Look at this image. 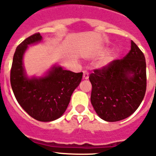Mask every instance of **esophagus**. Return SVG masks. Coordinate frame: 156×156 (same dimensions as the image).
Returning <instances> with one entry per match:
<instances>
[{
    "instance_id": "esophagus-1",
    "label": "esophagus",
    "mask_w": 156,
    "mask_h": 156,
    "mask_svg": "<svg viewBox=\"0 0 156 156\" xmlns=\"http://www.w3.org/2000/svg\"><path fill=\"white\" fill-rule=\"evenodd\" d=\"M83 78L84 80H87L89 78V73H88L87 70H84V71L83 72Z\"/></svg>"
}]
</instances>
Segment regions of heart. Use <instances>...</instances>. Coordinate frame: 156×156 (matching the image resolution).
<instances>
[{
	"instance_id": "obj_1",
	"label": "heart",
	"mask_w": 156,
	"mask_h": 156,
	"mask_svg": "<svg viewBox=\"0 0 156 156\" xmlns=\"http://www.w3.org/2000/svg\"><path fill=\"white\" fill-rule=\"evenodd\" d=\"M115 58V57L114 55H112V54H108V55H107L105 56V57L103 58L102 61H101V64L102 65V66H105V65L109 64L111 62L113 61Z\"/></svg>"
}]
</instances>
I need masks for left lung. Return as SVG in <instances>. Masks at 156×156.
<instances>
[{
  "label": "left lung",
  "mask_w": 156,
  "mask_h": 156,
  "mask_svg": "<svg viewBox=\"0 0 156 156\" xmlns=\"http://www.w3.org/2000/svg\"><path fill=\"white\" fill-rule=\"evenodd\" d=\"M89 80L90 101L101 119L108 122L126 119L137 109L145 94L144 54L131 41V48L123 58L94 69Z\"/></svg>",
  "instance_id": "1"
}]
</instances>
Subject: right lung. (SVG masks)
I'll use <instances>...</instances> for the list:
<instances>
[{"label":"right lung","instance_id":"1","mask_svg":"<svg viewBox=\"0 0 156 156\" xmlns=\"http://www.w3.org/2000/svg\"><path fill=\"white\" fill-rule=\"evenodd\" d=\"M42 37L34 34L17 47L11 69L10 81L16 100L34 119L50 122L63 115L72 94L79 86L83 73H76L54 66L45 76L28 78L25 73L23 58L28 45L40 42Z\"/></svg>","mask_w":156,"mask_h":156}]
</instances>
